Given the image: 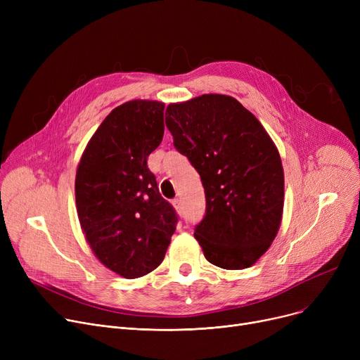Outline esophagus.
<instances>
[{
    "mask_svg": "<svg viewBox=\"0 0 360 360\" xmlns=\"http://www.w3.org/2000/svg\"><path fill=\"white\" fill-rule=\"evenodd\" d=\"M172 204H174V207L176 209V212H181V200H179V198H175V200L172 201Z\"/></svg>",
    "mask_w": 360,
    "mask_h": 360,
    "instance_id": "1",
    "label": "esophagus"
}]
</instances>
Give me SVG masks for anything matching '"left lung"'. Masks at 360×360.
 <instances>
[{"instance_id":"8db88e82","label":"left lung","mask_w":360,"mask_h":360,"mask_svg":"<svg viewBox=\"0 0 360 360\" xmlns=\"http://www.w3.org/2000/svg\"><path fill=\"white\" fill-rule=\"evenodd\" d=\"M174 146L195 167L205 216L194 236L207 261L248 269L274 240L285 202V174L273 140L235 98L202 94L166 108Z\"/></svg>"}]
</instances>
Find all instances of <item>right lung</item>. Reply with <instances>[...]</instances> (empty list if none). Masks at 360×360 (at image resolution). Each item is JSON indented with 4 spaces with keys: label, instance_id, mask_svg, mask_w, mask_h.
Here are the masks:
<instances>
[{
    "label": "right lung",
    "instance_id": "1",
    "mask_svg": "<svg viewBox=\"0 0 360 360\" xmlns=\"http://www.w3.org/2000/svg\"><path fill=\"white\" fill-rule=\"evenodd\" d=\"M165 103L129 101L113 109L87 143L75 174V204L93 254L125 278L160 266L178 216L147 158L162 143Z\"/></svg>",
    "mask_w": 360,
    "mask_h": 360
}]
</instances>
